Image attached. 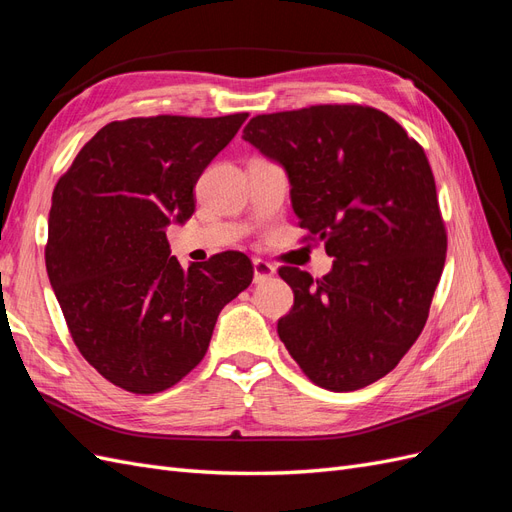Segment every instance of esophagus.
Wrapping results in <instances>:
<instances>
[{"label":"esophagus","mask_w":512,"mask_h":512,"mask_svg":"<svg viewBox=\"0 0 512 512\" xmlns=\"http://www.w3.org/2000/svg\"><path fill=\"white\" fill-rule=\"evenodd\" d=\"M275 275V267L271 262L262 260V258H254V281L258 284V281H264Z\"/></svg>","instance_id":"esophagus-1"}]
</instances>
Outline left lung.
Here are the masks:
<instances>
[{
  "label": "left lung",
  "instance_id": "left-lung-1",
  "mask_svg": "<svg viewBox=\"0 0 512 512\" xmlns=\"http://www.w3.org/2000/svg\"><path fill=\"white\" fill-rule=\"evenodd\" d=\"M243 139L286 169L298 224L334 258L322 279L279 269L294 290L279 339L330 392L375 383L424 330L445 267L424 148L385 112L356 103L260 114Z\"/></svg>",
  "mask_w": 512,
  "mask_h": 512
}]
</instances>
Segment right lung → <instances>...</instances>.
Here are the masks:
<instances>
[{
    "label": "right lung",
    "mask_w": 512,
    "mask_h": 512,
    "mask_svg": "<svg viewBox=\"0 0 512 512\" xmlns=\"http://www.w3.org/2000/svg\"><path fill=\"white\" fill-rule=\"evenodd\" d=\"M248 114L114 120L52 192L46 271L84 360L133 394L184 379L226 303L252 284L241 252L184 269L167 226L195 211L197 180Z\"/></svg>",
    "instance_id": "add662e5"
}]
</instances>
